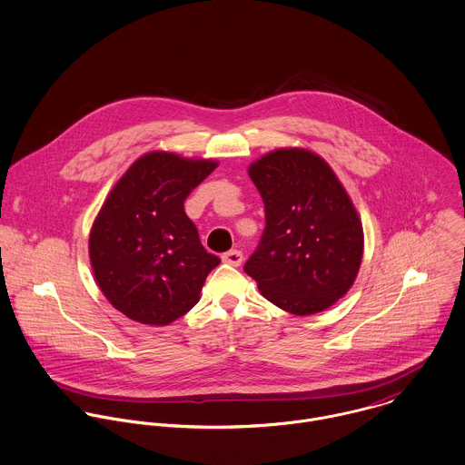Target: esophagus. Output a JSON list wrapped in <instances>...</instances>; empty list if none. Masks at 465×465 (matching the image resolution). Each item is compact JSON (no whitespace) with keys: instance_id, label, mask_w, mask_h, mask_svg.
Masks as SVG:
<instances>
[{"instance_id":"esophagus-1","label":"esophagus","mask_w":465,"mask_h":465,"mask_svg":"<svg viewBox=\"0 0 465 465\" xmlns=\"http://www.w3.org/2000/svg\"><path fill=\"white\" fill-rule=\"evenodd\" d=\"M222 262H223L225 265L240 266L242 265V262H243V254H242L240 251H229V252H225V254L222 256Z\"/></svg>"}]
</instances>
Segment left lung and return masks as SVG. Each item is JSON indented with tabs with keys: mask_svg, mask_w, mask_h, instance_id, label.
<instances>
[{
	"mask_svg": "<svg viewBox=\"0 0 465 465\" xmlns=\"http://www.w3.org/2000/svg\"><path fill=\"white\" fill-rule=\"evenodd\" d=\"M266 227L245 272L266 301L306 317L328 310L356 281L363 258L360 214L319 153L286 146L249 164Z\"/></svg>",
	"mask_w": 465,
	"mask_h": 465,
	"instance_id": "1",
	"label": "left lung"
}]
</instances>
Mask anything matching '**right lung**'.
I'll use <instances>...</instances> for the list:
<instances>
[{
	"mask_svg": "<svg viewBox=\"0 0 465 465\" xmlns=\"http://www.w3.org/2000/svg\"><path fill=\"white\" fill-rule=\"evenodd\" d=\"M214 159L152 150L137 157L102 203L89 231V262L105 299L146 326H168L200 301L220 260L199 240L184 200Z\"/></svg>",
	"mask_w": 465,
	"mask_h": 465,
	"instance_id": "add662e5",
	"label": "right lung"
}]
</instances>
